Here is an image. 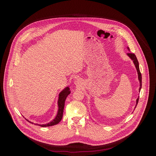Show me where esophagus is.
<instances>
[{"label":"esophagus","instance_id":"1","mask_svg":"<svg viewBox=\"0 0 156 156\" xmlns=\"http://www.w3.org/2000/svg\"><path fill=\"white\" fill-rule=\"evenodd\" d=\"M74 84L76 86H80L81 84V81L80 79H76L74 81Z\"/></svg>","mask_w":156,"mask_h":156}]
</instances>
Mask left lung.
Here are the masks:
<instances>
[{"mask_svg":"<svg viewBox=\"0 0 156 156\" xmlns=\"http://www.w3.org/2000/svg\"><path fill=\"white\" fill-rule=\"evenodd\" d=\"M128 50L129 51V48H127ZM127 55L133 60V63H134L135 64V67L136 69V70H137V72H138V80L140 81V88H139V91L140 92L141 91V87H142V76H141V73L140 72V67H139V63H138V61L137 60V58L136 57V55L134 54H132V53H127L126 54ZM138 101H139V97L138 98V99H136V106H135V108L138 104Z\"/></svg>","mask_w":156,"mask_h":156,"instance_id":"8db88e82","label":"left lung"}]
</instances>
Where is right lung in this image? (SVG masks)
I'll use <instances>...</instances> for the list:
<instances>
[{"mask_svg":"<svg viewBox=\"0 0 156 156\" xmlns=\"http://www.w3.org/2000/svg\"><path fill=\"white\" fill-rule=\"evenodd\" d=\"M71 91H70V88L69 87H65L63 91H62L59 95H58V112L57 114L55 117V118L51 122H50L46 124H43V125H39V124H37L35 123V125H39L41 126L42 127H46V126H53L55 125L58 124L62 120V117H63V109H64V106H65V99L70 94ZM28 121V120L26 119ZM29 122L33 123V122H31L30 121H28Z\"/></svg>","mask_w":156,"mask_h":156,"instance_id":"add662e5","label":"right lung"}]
</instances>
